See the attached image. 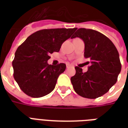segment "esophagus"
<instances>
[{"label": "esophagus", "mask_w": 128, "mask_h": 128, "mask_svg": "<svg viewBox=\"0 0 128 128\" xmlns=\"http://www.w3.org/2000/svg\"><path fill=\"white\" fill-rule=\"evenodd\" d=\"M71 66H73L70 64H66V68H69V67H71Z\"/></svg>", "instance_id": "1"}]
</instances>
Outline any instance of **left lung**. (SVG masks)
I'll list each match as a JSON object with an SVG mask.
<instances>
[{
    "label": "left lung",
    "instance_id": "obj_1",
    "mask_svg": "<svg viewBox=\"0 0 128 128\" xmlns=\"http://www.w3.org/2000/svg\"><path fill=\"white\" fill-rule=\"evenodd\" d=\"M76 37L84 42V57L90 60L87 62L90 66L86 72L75 66L76 73L70 81L79 95L96 99L108 92L117 81L121 70L118 52L108 38L95 30L78 29L71 38Z\"/></svg>",
    "mask_w": 128,
    "mask_h": 128
}]
</instances>
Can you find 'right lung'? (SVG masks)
<instances>
[{
  "label": "right lung",
  "mask_w": 128,
  "mask_h": 128,
  "mask_svg": "<svg viewBox=\"0 0 128 128\" xmlns=\"http://www.w3.org/2000/svg\"><path fill=\"white\" fill-rule=\"evenodd\" d=\"M75 31V28L40 30L18 46L12 62L14 78L25 94L38 98L53 91L66 64L53 66L47 61L50 54L58 52L63 42Z\"/></svg>",
  "instance_id": "add662e5"
}]
</instances>
